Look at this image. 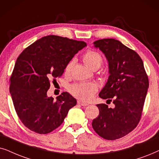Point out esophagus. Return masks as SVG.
Returning <instances> with one entry per match:
<instances>
[{"instance_id":"34e87169","label":"esophagus","mask_w":159,"mask_h":159,"mask_svg":"<svg viewBox=\"0 0 159 159\" xmlns=\"http://www.w3.org/2000/svg\"><path fill=\"white\" fill-rule=\"evenodd\" d=\"M77 103H78V105H81V106H84V107H86V106H87V105H88L87 103L83 102H81V101H78Z\"/></svg>"}]
</instances>
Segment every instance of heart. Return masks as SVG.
<instances>
[{"label": "heart", "mask_w": 159, "mask_h": 159, "mask_svg": "<svg viewBox=\"0 0 159 159\" xmlns=\"http://www.w3.org/2000/svg\"><path fill=\"white\" fill-rule=\"evenodd\" d=\"M84 62L86 66L92 70H97L103 62L102 55L97 51L88 50L82 57ZM74 61L71 60L67 63L65 67V74L69 75L72 67L73 66ZM98 91V86L95 83H76L71 85L69 88V92L76 98L84 102L91 100Z\"/></svg>", "instance_id": "1"}]
</instances>
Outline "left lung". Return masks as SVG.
<instances>
[{
	"label": "left lung",
	"mask_w": 159,
	"mask_h": 159,
	"mask_svg": "<svg viewBox=\"0 0 159 159\" xmlns=\"http://www.w3.org/2000/svg\"><path fill=\"white\" fill-rule=\"evenodd\" d=\"M104 53L109 65V78L99 96L113 102V108L98 104L99 113L92 121L98 135L108 140L126 136L138 125L149 86L143 62L135 51L113 39L94 43Z\"/></svg>",
	"instance_id": "8db88e82"
}]
</instances>
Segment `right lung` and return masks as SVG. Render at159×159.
<instances>
[{
  "mask_svg": "<svg viewBox=\"0 0 159 159\" xmlns=\"http://www.w3.org/2000/svg\"><path fill=\"white\" fill-rule=\"evenodd\" d=\"M86 46L58 35H47L27 47L16 59L10 77L9 91L19 118L30 130L48 134L58 128L77 103L69 93L54 100L47 97L50 83L61 77L65 67Z\"/></svg>",
  "mask_w": 159,
  "mask_h": 159,
  "instance_id": "1",
  "label": "right lung"
}]
</instances>
